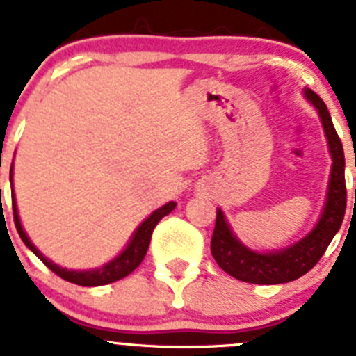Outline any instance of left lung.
<instances>
[{"mask_svg": "<svg viewBox=\"0 0 356 356\" xmlns=\"http://www.w3.org/2000/svg\"><path fill=\"white\" fill-rule=\"evenodd\" d=\"M303 96L319 114L321 124L326 135L332 169H330L326 201L319 219L303 238L287 248L276 251H257L242 244L226 221L221 209H217L210 250L216 262L229 276L257 285L287 284L308 273L319 262L323 253L339 232L346 212V180L344 149L333 127L325 102L314 90L303 89Z\"/></svg>", "mask_w": 356, "mask_h": 356, "instance_id": "8db88e82", "label": "left lung"}]
</instances>
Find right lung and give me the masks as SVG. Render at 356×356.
Here are the masks:
<instances>
[{"mask_svg": "<svg viewBox=\"0 0 356 356\" xmlns=\"http://www.w3.org/2000/svg\"><path fill=\"white\" fill-rule=\"evenodd\" d=\"M12 175H14V165L10 168V185L12 184ZM176 203L175 201H169L165 205H162L160 209H156L155 212H151V216H147L137 229L134 232V235L130 237L128 244L124 246V250L114 257L112 260H108L106 264H103L102 267H96V269H87V271H80V269H67V267H60L56 266L53 260L46 259L35 246H33V242L30 241V237L24 232L23 225H21V219H19V212H17V203H15V194L12 196V210H14V222L15 228H17V234L21 237V241L26 244V248H30L33 253L46 264V267H49L56 276H60L64 278L65 282H71V284L76 285H83V287H97V285H106L112 284V282H118V280L124 278L130 273H134L137 267L140 266V262L146 257V251L149 248V241H151V234H153V229L155 226L159 225V221L162 219L163 216H168L175 210Z\"/></svg>", "mask_w": 356, "mask_h": 356, "instance_id": "add662e5", "label": "right lung"}]
</instances>
